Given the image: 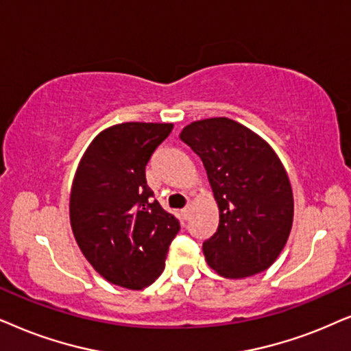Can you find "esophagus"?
Wrapping results in <instances>:
<instances>
[{"instance_id": "esophagus-1", "label": "esophagus", "mask_w": 351, "mask_h": 351, "mask_svg": "<svg viewBox=\"0 0 351 351\" xmlns=\"http://www.w3.org/2000/svg\"><path fill=\"white\" fill-rule=\"evenodd\" d=\"M191 213H193V207H191V205H188V207H186V208H183V210H181V217H183L184 219H189V217H191Z\"/></svg>"}]
</instances>
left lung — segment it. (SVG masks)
I'll list each match as a JSON object with an SVG mask.
<instances>
[{
  "instance_id": "8db88e82",
  "label": "left lung",
  "mask_w": 351,
  "mask_h": 351,
  "mask_svg": "<svg viewBox=\"0 0 351 351\" xmlns=\"http://www.w3.org/2000/svg\"><path fill=\"white\" fill-rule=\"evenodd\" d=\"M180 139L202 160L218 204V230L202 245L210 268L232 279L268 269L293 221L291 181L276 152L226 117L193 121Z\"/></svg>"
}]
</instances>
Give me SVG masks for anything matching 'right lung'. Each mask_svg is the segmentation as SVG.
I'll return each instance as SVG.
<instances>
[{
  "label": "right lung",
  "mask_w": 351,
  "mask_h": 351,
  "mask_svg": "<svg viewBox=\"0 0 351 351\" xmlns=\"http://www.w3.org/2000/svg\"><path fill=\"white\" fill-rule=\"evenodd\" d=\"M173 123L127 121L93 139L70 191V224L82 254L106 281L139 291L165 268L180 221L146 181V165Z\"/></svg>",
  "instance_id": "right-lung-1"
}]
</instances>
